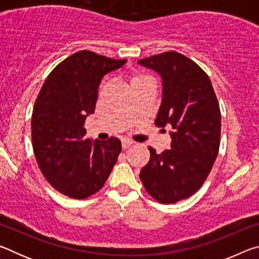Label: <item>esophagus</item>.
Wrapping results in <instances>:
<instances>
[{
    "instance_id": "esophagus-1",
    "label": "esophagus",
    "mask_w": 259,
    "mask_h": 259,
    "mask_svg": "<svg viewBox=\"0 0 259 259\" xmlns=\"http://www.w3.org/2000/svg\"><path fill=\"white\" fill-rule=\"evenodd\" d=\"M131 145H133V142H131V140H129V139L122 140V147H123V150H126V148Z\"/></svg>"
}]
</instances>
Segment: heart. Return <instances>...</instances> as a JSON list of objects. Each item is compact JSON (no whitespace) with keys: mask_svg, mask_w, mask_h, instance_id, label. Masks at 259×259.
Here are the masks:
<instances>
[{"mask_svg":"<svg viewBox=\"0 0 259 259\" xmlns=\"http://www.w3.org/2000/svg\"><path fill=\"white\" fill-rule=\"evenodd\" d=\"M150 76L148 75H137V76H135L134 78H133V82H136V81H140V80H145V78H148Z\"/></svg>","mask_w":259,"mask_h":259,"instance_id":"b5f03b06","label":"heart"}]
</instances>
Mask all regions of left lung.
<instances>
[{
	"mask_svg": "<svg viewBox=\"0 0 259 259\" xmlns=\"http://www.w3.org/2000/svg\"><path fill=\"white\" fill-rule=\"evenodd\" d=\"M162 78V102L155 124L171 126L170 150L151 157L139 174L144 187L161 203L190 198L203 185L221 143V111L209 76L176 51L140 59Z\"/></svg>",
	"mask_w": 259,
	"mask_h": 259,
	"instance_id": "1",
	"label": "left lung"
}]
</instances>
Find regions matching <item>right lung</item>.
<instances>
[{
    "label": "right lung",
    "mask_w": 259,
    "mask_h": 259,
    "mask_svg": "<svg viewBox=\"0 0 259 259\" xmlns=\"http://www.w3.org/2000/svg\"><path fill=\"white\" fill-rule=\"evenodd\" d=\"M125 63L78 51L56 66L41 88L32 114L33 150L43 176L61 194L78 200L95 194L116 163L120 139L85 138L83 125L95 113L102 78Z\"/></svg>",
    "instance_id": "add662e5"
}]
</instances>
